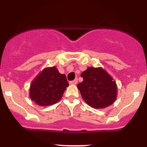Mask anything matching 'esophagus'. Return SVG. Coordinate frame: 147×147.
Listing matches in <instances>:
<instances>
[{
	"mask_svg": "<svg viewBox=\"0 0 147 147\" xmlns=\"http://www.w3.org/2000/svg\"><path fill=\"white\" fill-rule=\"evenodd\" d=\"M77 82H78L77 79H75L74 80L70 82V84H71V85H76V84H77Z\"/></svg>",
	"mask_w": 147,
	"mask_h": 147,
	"instance_id": "1",
	"label": "esophagus"
}]
</instances>
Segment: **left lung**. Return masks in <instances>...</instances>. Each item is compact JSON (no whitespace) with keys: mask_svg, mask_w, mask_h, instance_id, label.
Segmentation results:
<instances>
[{"mask_svg":"<svg viewBox=\"0 0 147 147\" xmlns=\"http://www.w3.org/2000/svg\"><path fill=\"white\" fill-rule=\"evenodd\" d=\"M83 81L77 88L89 106L102 109L113 105L117 98L118 88L113 78L103 67H88L82 73Z\"/></svg>","mask_w":147,"mask_h":147,"instance_id":"obj_1","label":"left lung"}]
</instances>
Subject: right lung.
<instances>
[{"label": "right lung", "instance_id": "obj_1", "mask_svg": "<svg viewBox=\"0 0 147 147\" xmlns=\"http://www.w3.org/2000/svg\"><path fill=\"white\" fill-rule=\"evenodd\" d=\"M69 84L56 66L45 67L32 80L29 97L37 105L47 107L58 102Z\"/></svg>", "mask_w": 147, "mask_h": 147}]
</instances>
